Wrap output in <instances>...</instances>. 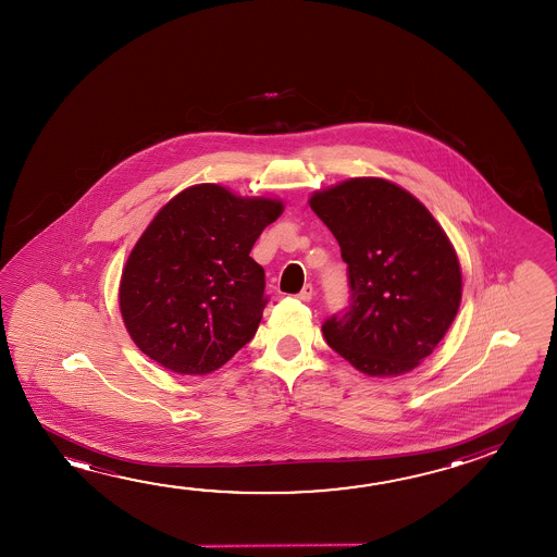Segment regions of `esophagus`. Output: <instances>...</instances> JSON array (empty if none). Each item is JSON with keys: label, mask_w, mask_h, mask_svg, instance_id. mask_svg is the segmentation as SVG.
<instances>
[{"label": "esophagus", "mask_w": 557, "mask_h": 557, "mask_svg": "<svg viewBox=\"0 0 557 557\" xmlns=\"http://www.w3.org/2000/svg\"><path fill=\"white\" fill-rule=\"evenodd\" d=\"M312 295H314V289H312V285L307 283V285L302 287V292L297 295V299L302 302H309L310 299H312Z\"/></svg>", "instance_id": "obj_1"}]
</instances>
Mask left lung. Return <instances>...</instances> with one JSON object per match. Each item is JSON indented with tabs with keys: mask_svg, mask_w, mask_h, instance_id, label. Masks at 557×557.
Wrapping results in <instances>:
<instances>
[{
	"mask_svg": "<svg viewBox=\"0 0 557 557\" xmlns=\"http://www.w3.org/2000/svg\"><path fill=\"white\" fill-rule=\"evenodd\" d=\"M309 206L336 237L351 287L346 314L322 326L329 346L369 376L410 373L445 337L462 299L447 233L416 196L376 176L314 191Z\"/></svg>",
	"mask_w": 557,
	"mask_h": 557,
	"instance_id": "8db88e82",
	"label": "left lung"
}]
</instances>
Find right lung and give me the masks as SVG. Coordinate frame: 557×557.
<instances>
[{"label": "right lung", "mask_w": 557, "mask_h": 557, "mask_svg": "<svg viewBox=\"0 0 557 557\" xmlns=\"http://www.w3.org/2000/svg\"><path fill=\"white\" fill-rule=\"evenodd\" d=\"M282 213L277 198H243L210 183L166 201L120 277V312L134 344L173 373L225 366L262 320L264 268L250 250Z\"/></svg>", "instance_id": "1"}]
</instances>
